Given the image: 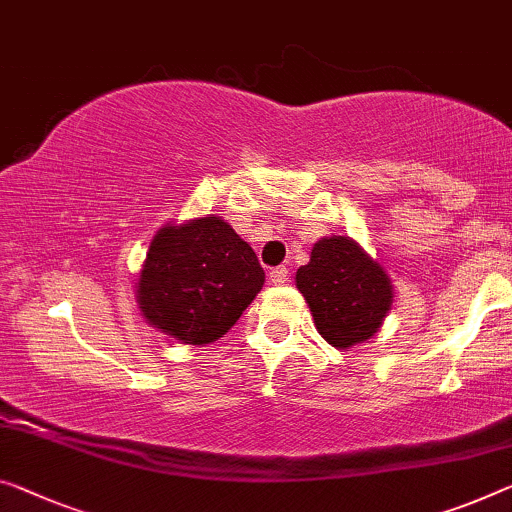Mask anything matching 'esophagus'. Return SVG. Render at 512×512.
<instances>
[{
  "instance_id": "1",
  "label": "esophagus",
  "mask_w": 512,
  "mask_h": 512,
  "mask_svg": "<svg viewBox=\"0 0 512 512\" xmlns=\"http://www.w3.org/2000/svg\"><path fill=\"white\" fill-rule=\"evenodd\" d=\"M288 267H274V270L270 272V281L272 286H283V283L288 281Z\"/></svg>"
}]
</instances>
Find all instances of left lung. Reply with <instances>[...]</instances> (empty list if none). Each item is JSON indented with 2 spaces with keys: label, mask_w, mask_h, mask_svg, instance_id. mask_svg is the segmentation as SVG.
<instances>
[{
  "label": "left lung",
  "mask_w": 512,
  "mask_h": 512,
  "mask_svg": "<svg viewBox=\"0 0 512 512\" xmlns=\"http://www.w3.org/2000/svg\"><path fill=\"white\" fill-rule=\"evenodd\" d=\"M318 334L336 350H348L380 332L393 304L384 267L348 235L320 238L309 263L295 274Z\"/></svg>",
  "instance_id": "obj_1"
}]
</instances>
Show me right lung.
<instances>
[{"instance_id":"add662e5","label":"right lung","mask_w":512,"mask_h":512,"mask_svg":"<svg viewBox=\"0 0 512 512\" xmlns=\"http://www.w3.org/2000/svg\"><path fill=\"white\" fill-rule=\"evenodd\" d=\"M265 283L245 240L217 215L164 224L148 245L135 283L141 316L185 345L215 343Z\"/></svg>"}]
</instances>
